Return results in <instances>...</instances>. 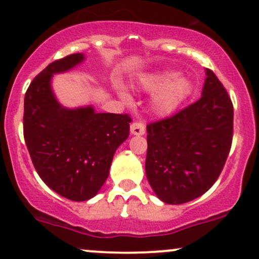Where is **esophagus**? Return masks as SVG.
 I'll return each mask as SVG.
<instances>
[{
    "mask_svg": "<svg viewBox=\"0 0 259 259\" xmlns=\"http://www.w3.org/2000/svg\"><path fill=\"white\" fill-rule=\"evenodd\" d=\"M130 133L133 135H144L145 133V126L143 122L134 121L132 125H130Z\"/></svg>",
    "mask_w": 259,
    "mask_h": 259,
    "instance_id": "esophagus-1",
    "label": "esophagus"
}]
</instances>
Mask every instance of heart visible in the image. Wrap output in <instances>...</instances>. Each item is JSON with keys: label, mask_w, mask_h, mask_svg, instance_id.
Segmentation results:
<instances>
[{"label": "heart", "mask_w": 259, "mask_h": 259, "mask_svg": "<svg viewBox=\"0 0 259 259\" xmlns=\"http://www.w3.org/2000/svg\"><path fill=\"white\" fill-rule=\"evenodd\" d=\"M138 85L145 93H156L151 99V109L161 116L174 113L192 91L190 81L184 76H178V74L171 70L143 75L138 81ZM117 90L120 98L130 103L129 94L122 88H117Z\"/></svg>", "instance_id": "heart-1"}]
</instances>
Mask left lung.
<instances>
[{
	"label": "left lung",
	"mask_w": 259,
	"mask_h": 259,
	"mask_svg": "<svg viewBox=\"0 0 259 259\" xmlns=\"http://www.w3.org/2000/svg\"><path fill=\"white\" fill-rule=\"evenodd\" d=\"M205 75L199 100L146 126V178L168 204L190 202L209 190L231 150L233 104L215 74L205 69Z\"/></svg>",
	"instance_id": "8db88e82"
}]
</instances>
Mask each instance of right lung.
<instances>
[{"label":"right lung","instance_id":"1","mask_svg":"<svg viewBox=\"0 0 259 259\" xmlns=\"http://www.w3.org/2000/svg\"><path fill=\"white\" fill-rule=\"evenodd\" d=\"M85 60L72 54L51 62L25 94L23 137L36 171L49 188L75 202L91 199L109 177L114 154L129 137L127 114L67 109L51 88L55 74Z\"/></svg>","mask_w":259,"mask_h":259}]
</instances>
